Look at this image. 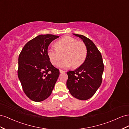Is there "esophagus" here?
<instances>
[{
  "instance_id": "esophagus-1",
  "label": "esophagus",
  "mask_w": 129,
  "mask_h": 129,
  "mask_svg": "<svg viewBox=\"0 0 129 129\" xmlns=\"http://www.w3.org/2000/svg\"><path fill=\"white\" fill-rule=\"evenodd\" d=\"M59 72H60V73H65V71L62 70H59Z\"/></svg>"
}]
</instances>
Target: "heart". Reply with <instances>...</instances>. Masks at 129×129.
Segmentation results:
<instances>
[{
  "instance_id": "1",
  "label": "heart",
  "mask_w": 129,
  "mask_h": 129,
  "mask_svg": "<svg viewBox=\"0 0 129 129\" xmlns=\"http://www.w3.org/2000/svg\"><path fill=\"white\" fill-rule=\"evenodd\" d=\"M87 53L85 44L71 36L62 38L56 43L55 46H50L47 50V56L53 65L58 63L64 54L65 59L58 64V67L63 69L72 65L74 68H78L85 61Z\"/></svg>"
}]
</instances>
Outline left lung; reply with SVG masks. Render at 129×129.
Returning <instances> with one entry per match:
<instances>
[{
  "instance_id": "left-lung-1",
  "label": "left lung",
  "mask_w": 129,
  "mask_h": 129,
  "mask_svg": "<svg viewBox=\"0 0 129 129\" xmlns=\"http://www.w3.org/2000/svg\"><path fill=\"white\" fill-rule=\"evenodd\" d=\"M74 35L83 40L87 53L85 61L79 68L67 72V86L72 96L87 100L93 96L101 85L104 64L100 51L91 40L83 35Z\"/></svg>"
}]
</instances>
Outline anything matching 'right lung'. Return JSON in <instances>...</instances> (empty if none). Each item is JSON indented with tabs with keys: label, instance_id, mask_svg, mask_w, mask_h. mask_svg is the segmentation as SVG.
<instances>
[{
	"label": "right lung",
	"instance_id": "obj_1",
	"mask_svg": "<svg viewBox=\"0 0 129 129\" xmlns=\"http://www.w3.org/2000/svg\"><path fill=\"white\" fill-rule=\"evenodd\" d=\"M58 37L39 35L26 44L19 54L18 78L24 93L33 101L48 98L59 76V70L51 64L47 54L50 44Z\"/></svg>",
	"mask_w": 129,
	"mask_h": 129
}]
</instances>
